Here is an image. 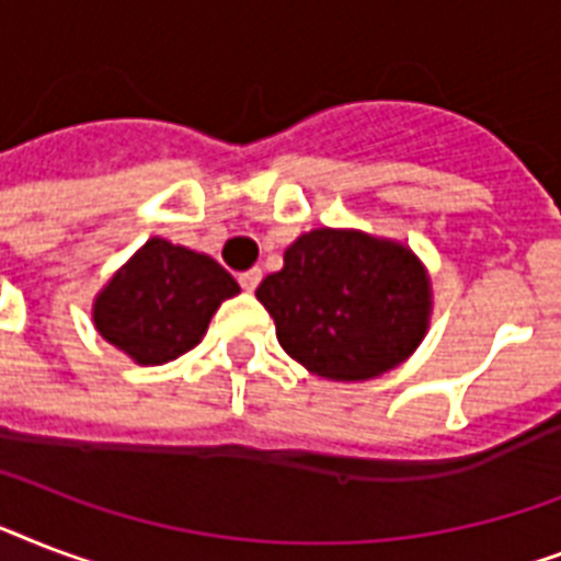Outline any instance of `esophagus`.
Listing matches in <instances>:
<instances>
[{
	"label": "esophagus",
	"mask_w": 561,
	"mask_h": 561,
	"mask_svg": "<svg viewBox=\"0 0 561 561\" xmlns=\"http://www.w3.org/2000/svg\"><path fill=\"white\" fill-rule=\"evenodd\" d=\"M259 282H262V271H259V267H250V271L238 273V285L244 290H255L259 288Z\"/></svg>",
	"instance_id": "1"
}]
</instances>
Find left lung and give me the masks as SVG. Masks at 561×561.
Wrapping results in <instances>:
<instances>
[{
  "label": "left lung",
  "mask_w": 561,
  "mask_h": 561,
  "mask_svg": "<svg viewBox=\"0 0 561 561\" xmlns=\"http://www.w3.org/2000/svg\"><path fill=\"white\" fill-rule=\"evenodd\" d=\"M290 358L334 381L399 367L425 337L427 273L408 247L350 229H314L255 288Z\"/></svg>",
  "instance_id": "obj_1"
}]
</instances>
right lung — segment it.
I'll list each match as a JSON object with an SVG mask.
<instances>
[{
  "instance_id": "1",
  "label": "right lung",
  "mask_w": 561,
  "mask_h": 561,
  "mask_svg": "<svg viewBox=\"0 0 561 561\" xmlns=\"http://www.w3.org/2000/svg\"><path fill=\"white\" fill-rule=\"evenodd\" d=\"M238 282L215 259L151 238L99 294L92 320L104 341L153 367L201 343Z\"/></svg>"
}]
</instances>
